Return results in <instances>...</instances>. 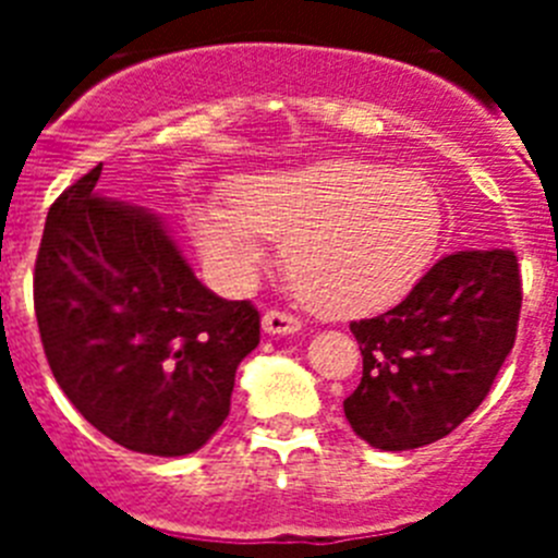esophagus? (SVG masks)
Returning <instances> with one entry per match:
<instances>
[{
	"label": "esophagus",
	"mask_w": 558,
	"mask_h": 558,
	"mask_svg": "<svg viewBox=\"0 0 558 558\" xmlns=\"http://www.w3.org/2000/svg\"><path fill=\"white\" fill-rule=\"evenodd\" d=\"M263 329L268 335H295L302 329V322L295 315L282 313V310H268L263 315Z\"/></svg>",
	"instance_id": "esophagus-1"
}]
</instances>
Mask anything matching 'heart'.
<instances>
[{
	"label": "heart",
	"instance_id": "b5f03b06",
	"mask_svg": "<svg viewBox=\"0 0 558 558\" xmlns=\"http://www.w3.org/2000/svg\"><path fill=\"white\" fill-rule=\"evenodd\" d=\"M190 229L211 274L243 288L268 240L302 302L357 318L405 299L441 240V204L425 179L368 159H322L236 181L234 201H192Z\"/></svg>",
	"mask_w": 558,
	"mask_h": 558
}]
</instances>
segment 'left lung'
<instances>
[{
  "mask_svg": "<svg viewBox=\"0 0 558 558\" xmlns=\"http://www.w3.org/2000/svg\"><path fill=\"white\" fill-rule=\"evenodd\" d=\"M520 307L514 251H458L397 307L349 324L363 354L360 386L343 402L352 430L388 452L450 436L509 357Z\"/></svg>",
  "mask_w": 558,
  "mask_h": 558,
  "instance_id": "1",
  "label": "left lung"
}]
</instances>
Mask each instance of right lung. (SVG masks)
<instances>
[{
  "instance_id": "add662e5",
  "label": "right lung",
  "mask_w": 558,
  "mask_h": 558,
  "mask_svg": "<svg viewBox=\"0 0 558 558\" xmlns=\"http://www.w3.org/2000/svg\"><path fill=\"white\" fill-rule=\"evenodd\" d=\"M102 165L49 206L33 276L44 354L69 402L125 450H201L259 343L251 302L198 282L153 211L97 195Z\"/></svg>"
}]
</instances>
